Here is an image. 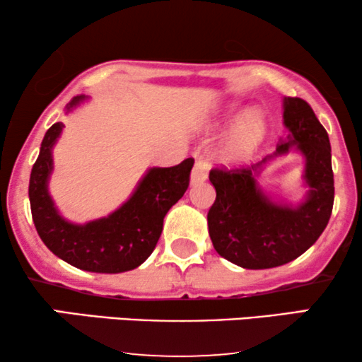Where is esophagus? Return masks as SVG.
<instances>
[{
	"mask_svg": "<svg viewBox=\"0 0 362 362\" xmlns=\"http://www.w3.org/2000/svg\"><path fill=\"white\" fill-rule=\"evenodd\" d=\"M206 170H207V168H206L204 161H196V165L191 171V185L192 186H196V185H199V182L206 181V177H207Z\"/></svg>",
	"mask_w": 362,
	"mask_h": 362,
	"instance_id": "1",
	"label": "esophagus"
}]
</instances>
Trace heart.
Instances as JSON below:
<instances>
[{
  "mask_svg": "<svg viewBox=\"0 0 362 362\" xmlns=\"http://www.w3.org/2000/svg\"><path fill=\"white\" fill-rule=\"evenodd\" d=\"M234 108H230V113ZM267 135L265 115L257 108H252L239 118L230 128L229 135L217 150V160L222 166L234 168L245 163L264 141Z\"/></svg>",
  "mask_w": 362,
  "mask_h": 362,
  "instance_id": "heart-1",
  "label": "heart"
}]
</instances>
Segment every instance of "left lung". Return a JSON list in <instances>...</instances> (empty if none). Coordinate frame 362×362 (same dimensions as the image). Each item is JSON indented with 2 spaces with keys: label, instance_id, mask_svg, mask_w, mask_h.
Masks as SVG:
<instances>
[{
  "label": "left lung",
  "instance_id": "left-lung-1",
  "mask_svg": "<svg viewBox=\"0 0 362 362\" xmlns=\"http://www.w3.org/2000/svg\"><path fill=\"white\" fill-rule=\"evenodd\" d=\"M288 132L276 150L249 168L212 170L216 201L207 214L212 245L226 260L250 270L274 269L295 260L323 234L333 211L334 180L328 133L315 112L298 97L284 98ZM291 151L304 156L307 187L296 205L267 195L258 185L270 160Z\"/></svg>",
  "mask_w": 362,
  "mask_h": 362
}]
</instances>
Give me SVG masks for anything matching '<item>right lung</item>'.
I'll return each mask as SVG.
<instances>
[{"label": "right lung", "instance_id": "obj_1", "mask_svg": "<svg viewBox=\"0 0 362 362\" xmlns=\"http://www.w3.org/2000/svg\"><path fill=\"white\" fill-rule=\"evenodd\" d=\"M87 100V95L74 97L66 113ZM62 130L64 123L57 122L46 132L29 177V202L39 237L54 255L76 269L95 274L136 269L155 250L163 219L189 186L194 160L187 158L171 168H150L120 207L105 217L76 224L59 212L49 192L52 150Z\"/></svg>", "mask_w": 362, "mask_h": 362}]
</instances>
